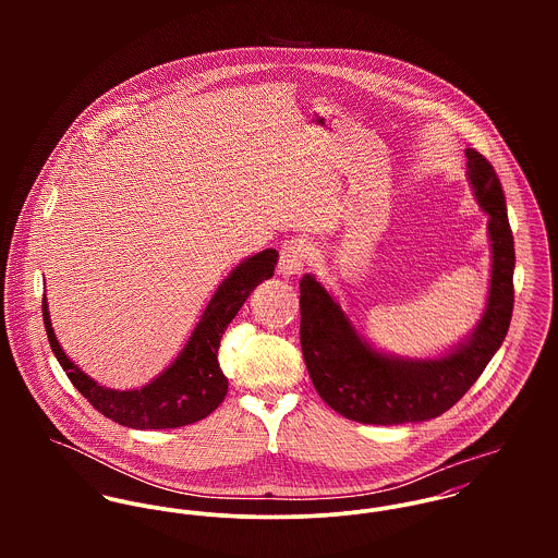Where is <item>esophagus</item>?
<instances>
[{"label":"esophagus","instance_id":"esophagus-1","mask_svg":"<svg viewBox=\"0 0 558 558\" xmlns=\"http://www.w3.org/2000/svg\"><path fill=\"white\" fill-rule=\"evenodd\" d=\"M307 259V251L301 242L296 240H288L281 244V253H279V275L283 277H294L303 270Z\"/></svg>","mask_w":558,"mask_h":558}]
</instances>
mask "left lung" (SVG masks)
Masks as SVG:
<instances>
[{"instance_id":"obj_1","label":"left lung","mask_w":558,"mask_h":558,"mask_svg":"<svg viewBox=\"0 0 558 558\" xmlns=\"http://www.w3.org/2000/svg\"><path fill=\"white\" fill-rule=\"evenodd\" d=\"M466 178L487 215L489 288L469 335L438 354L412 359L378 348L314 275L301 279V348L310 378L335 412L367 425L429 421L477 383L502 345L513 312L515 248L507 204L494 167L466 150Z\"/></svg>"}]
</instances>
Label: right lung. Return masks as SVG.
Returning <instances> with one entry per match:
<instances>
[{
  "label": "right lung",
  "mask_w": 558,
  "mask_h": 558,
  "mask_svg": "<svg viewBox=\"0 0 558 558\" xmlns=\"http://www.w3.org/2000/svg\"><path fill=\"white\" fill-rule=\"evenodd\" d=\"M279 253L264 248L248 255L219 283L180 354L140 389H107L89 378L60 345L47 305L43 318L51 350L83 398L107 418L131 429H173L197 423L228 396V378L219 367V343L248 294L275 275Z\"/></svg>",
  "instance_id": "1"
}]
</instances>
